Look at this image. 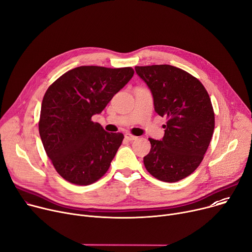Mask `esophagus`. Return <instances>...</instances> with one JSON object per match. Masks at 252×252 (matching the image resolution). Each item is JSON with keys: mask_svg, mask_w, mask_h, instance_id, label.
Returning a JSON list of instances; mask_svg holds the SVG:
<instances>
[{"mask_svg": "<svg viewBox=\"0 0 252 252\" xmlns=\"http://www.w3.org/2000/svg\"><path fill=\"white\" fill-rule=\"evenodd\" d=\"M125 139H127L128 141H133V140H136L137 137L134 136V135H132L130 133H126L125 134Z\"/></svg>", "mask_w": 252, "mask_h": 252, "instance_id": "obj_1", "label": "esophagus"}]
</instances>
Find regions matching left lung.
I'll use <instances>...</instances> for the list:
<instances>
[{
	"mask_svg": "<svg viewBox=\"0 0 252 252\" xmlns=\"http://www.w3.org/2000/svg\"><path fill=\"white\" fill-rule=\"evenodd\" d=\"M135 70L152 94L154 110L166 118L163 138H149L144 165L159 181L179 182L197 169L211 142L215 116L210 96L198 79L179 67L157 64Z\"/></svg>",
	"mask_w": 252,
	"mask_h": 252,
	"instance_id": "8db88e82",
	"label": "left lung"
}]
</instances>
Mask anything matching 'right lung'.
I'll use <instances>...</instances> for the list:
<instances>
[{
	"label": "right lung",
	"instance_id": "1",
	"mask_svg": "<svg viewBox=\"0 0 252 252\" xmlns=\"http://www.w3.org/2000/svg\"><path fill=\"white\" fill-rule=\"evenodd\" d=\"M133 74L132 67L79 66L47 89L39 134L47 157L65 181L88 186L109 169L124 135L105 131L92 116L100 114Z\"/></svg>",
	"mask_w": 252,
	"mask_h": 252
}]
</instances>
